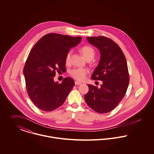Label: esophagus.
Returning <instances> with one entry per match:
<instances>
[{"instance_id":"obj_1","label":"esophagus","mask_w":154,"mask_h":154,"mask_svg":"<svg viewBox=\"0 0 154 154\" xmlns=\"http://www.w3.org/2000/svg\"><path fill=\"white\" fill-rule=\"evenodd\" d=\"M81 84H82V83L80 82H78V81H75V85H81Z\"/></svg>"}]
</instances>
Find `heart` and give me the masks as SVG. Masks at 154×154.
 Wrapping results in <instances>:
<instances>
[{
	"mask_svg": "<svg viewBox=\"0 0 154 154\" xmlns=\"http://www.w3.org/2000/svg\"><path fill=\"white\" fill-rule=\"evenodd\" d=\"M81 52L86 60H93L95 55L94 50L92 47L90 46H85L82 47ZM71 54L72 51H69L66 54L65 57V62L66 63H68L70 62ZM69 74L74 79L79 81H83L85 79L87 74H88V71L85 68H75L72 69Z\"/></svg>",
	"mask_w": 154,
	"mask_h": 154,
	"instance_id": "1",
	"label": "heart"
}]
</instances>
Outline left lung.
I'll return each instance as SVG.
<instances>
[{"instance_id": "left-lung-1", "label": "left lung", "mask_w": 154, "mask_h": 154, "mask_svg": "<svg viewBox=\"0 0 154 154\" xmlns=\"http://www.w3.org/2000/svg\"><path fill=\"white\" fill-rule=\"evenodd\" d=\"M88 41L100 52V61L91 79L102 81L98 88L88 85L89 92L85 96L88 105L98 113L113 110L124 96L129 83L127 63L119 46L103 37H87Z\"/></svg>"}]
</instances>
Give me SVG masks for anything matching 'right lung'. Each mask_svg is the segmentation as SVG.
Masks as SVG:
<instances>
[{
  "mask_svg": "<svg viewBox=\"0 0 154 154\" xmlns=\"http://www.w3.org/2000/svg\"><path fill=\"white\" fill-rule=\"evenodd\" d=\"M81 40V37L49 33L31 49L23 73L28 94L41 110L51 111L61 106L74 87V81L70 77L63 79L61 84L54 82V77L57 72L66 71V55Z\"/></svg>",
  "mask_w": 154,
  "mask_h": 154,
  "instance_id": "1",
  "label": "right lung"
}]
</instances>
